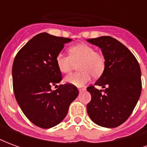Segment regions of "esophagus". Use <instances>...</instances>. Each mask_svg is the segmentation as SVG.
<instances>
[{
  "label": "esophagus",
  "mask_w": 147,
  "mask_h": 147,
  "mask_svg": "<svg viewBox=\"0 0 147 147\" xmlns=\"http://www.w3.org/2000/svg\"><path fill=\"white\" fill-rule=\"evenodd\" d=\"M85 88H80V89H79V91H80V93H81V92H83V91H84V90H85Z\"/></svg>",
  "instance_id": "34e87169"
}]
</instances>
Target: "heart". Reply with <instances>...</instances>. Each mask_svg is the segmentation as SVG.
<instances>
[{
	"label": "heart",
	"instance_id": "b5f03b06",
	"mask_svg": "<svg viewBox=\"0 0 147 147\" xmlns=\"http://www.w3.org/2000/svg\"><path fill=\"white\" fill-rule=\"evenodd\" d=\"M68 56L58 53L56 64L62 73H69L76 67L80 71L67 76L65 83L74 86H84L90 80L91 76L98 78L105 69V58L102 53L94 50L91 45L80 43L70 46L67 49Z\"/></svg>",
	"mask_w": 147,
	"mask_h": 147
}]
</instances>
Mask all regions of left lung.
<instances>
[{"label":"left lung","instance_id":"1","mask_svg":"<svg viewBox=\"0 0 147 147\" xmlns=\"http://www.w3.org/2000/svg\"><path fill=\"white\" fill-rule=\"evenodd\" d=\"M87 41L102 49L105 69L94 85L86 88L91 94L86 111L96 124L116 127L127 120L141 94L139 62L125 45L112 37L102 36ZM95 86L105 89H97Z\"/></svg>","mask_w":147,"mask_h":147}]
</instances>
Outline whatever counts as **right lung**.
<instances>
[{
  "label": "right lung",
  "instance_id": "add662e5",
  "mask_svg": "<svg viewBox=\"0 0 147 147\" xmlns=\"http://www.w3.org/2000/svg\"><path fill=\"white\" fill-rule=\"evenodd\" d=\"M71 39L41 33L23 48L13 61L12 85L16 99L24 115L42 128H50L66 117L69 105L79 94L74 85H59L62 76L56 57ZM58 86L52 91L51 86Z\"/></svg>",
  "mask_w": 147,
  "mask_h": 147
}]
</instances>
